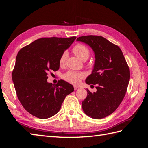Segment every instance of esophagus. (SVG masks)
Returning <instances> with one entry per match:
<instances>
[{"instance_id":"esophagus-1","label":"esophagus","mask_w":148,"mask_h":148,"mask_svg":"<svg viewBox=\"0 0 148 148\" xmlns=\"http://www.w3.org/2000/svg\"><path fill=\"white\" fill-rule=\"evenodd\" d=\"M74 89H79V88L78 87V86H74Z\"/></svg>"}]
</instances>
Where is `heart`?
<instances>
[{
  "instance_id": "1",
  "label": "heart",
  "mask_w": 148,
  "mask_h": 148,
  "mask_svg": "<svg viewBox=\"0 0 148 148\" xmlns=\"http://www.w3.org/2000/svg\"><path fill=\"white\" fill-rule=\"evenodd\" d=\"M73 52L80 60H83L84 59H88L89 56V49L83 45H77L73 47ZM67 56V53L64 52L60 58V64L63 65L65 64ZM84 75L82 73L77 72L75 71H69L63 76L64 79L70 83L77 84L82 81Z\"/></svg>"
}]
</instances>
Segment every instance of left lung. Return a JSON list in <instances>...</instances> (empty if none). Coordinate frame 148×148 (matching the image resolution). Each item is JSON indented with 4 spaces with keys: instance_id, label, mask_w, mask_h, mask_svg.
<instances>
[{
    "instance_id": "obj_1",
    "label": "left lung",
    "mask_w": 148,
    "mask_h": 148,
    "mask_svg": "<svg viewBox=\"0 0 148 148\" xmlns=\"http://www.w3.org/2000/svg\"><path fill=\"white\" fill-rule=\"evenodd\" d=\"M90 47L95 53V64L91 75L85 80L96 84L97 91L87 89L82 103L89 117L100 119L112 114L122 102L130 78L129 67L120 47L99 36H86L77 39Z\"/></svg>"
}]
</instances>
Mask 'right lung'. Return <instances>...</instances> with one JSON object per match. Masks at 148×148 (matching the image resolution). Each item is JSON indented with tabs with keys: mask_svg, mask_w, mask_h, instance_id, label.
Returning <instances> with one entry per match:
<instances>
[{
	"mask_svg": "<svg viewBox=\"0 0 148 148\" xmlns=\"http://www.w3.org/2000/svg\"><path fill=\"white\" fill-rule=\"evenodd\" d=\"M76 38H41L18 53L12 80L18 98L31 115L41 119L55 115L65 97L74 91L64 80L56 84L48 83L47 73L59 69L61 56Z\"/></svg>",
	"mask_w": 148,
	"mask_h": 148,
	"instance_id": "obj_1",
	"label": "right lung"
}]
</instances>
